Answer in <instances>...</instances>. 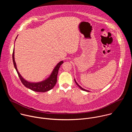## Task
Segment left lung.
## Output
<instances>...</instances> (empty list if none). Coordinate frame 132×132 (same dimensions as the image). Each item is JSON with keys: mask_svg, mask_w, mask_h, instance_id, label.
Segmentation results:
<instances>
[{"mask_svg": "<svg viewBox=\"0 0 132 132\" xmlns=\"http://www.w3.org/2000/svg\"><path fill=\"white\" fill-rule=\"evenodd\" d=\"M74 80H75V82H76V85L82 90H83V91H87V92H90V91H89V90H86V89H84L83 88H82L81 86H80L79 85H78V84L76 82V80H75V79H74Z\"/></svg>", "mask_w": 132, "mask_h": 132, "instance_id": "obj_1", "label": "left lung"}]
</instances>
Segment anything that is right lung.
I'll return each instance as SVG.
<instances>
[{
	"mask_svg": "<svg viewBox=\"0 0 132 132\" xmlns=\"http://www.w3.org/2000/svg\"><path fill=\"white\" fill-rule=\"evenodd\" d=\"M16 36V37H17ZM15 39V40H16ZM12 60L13 65L14 66V68L18 73V75L22 83L23 84V85L26 87L27 88L34 91L35 92H44L46 91H48L50 90H51L55 85L57 82V74L59 72V68L61 66V65L64 63L63 61L59 62L56 66L54 68L53 71L52 72L50 76L45 80L42 81L41 82H29L26 79H24L22 76L21 75L19 72L16 63L14 61V50L13 48V53H12Z\"/></svg>",
	"mask_w": 132,
	"mask_h": 132,
	"instance_id": "right-lung-1",
	"label": "right lung"
}]
</instances>
